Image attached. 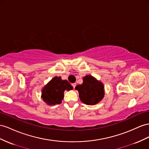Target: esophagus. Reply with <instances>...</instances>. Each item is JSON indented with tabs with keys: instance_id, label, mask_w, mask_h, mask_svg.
Masks as SVG:
<instances>
[{
	"instance_id": "34e87169",
	"label": "esophagus",
	"mask_w": 149,
	"mask_h": 149,
	"mask_svg": "<svg viewBox=\"0 0 149 149\" xmlns=\"http://www.w3.org/2000/svg\"><path fill=\"white\" fill-rule=\"evenodd\" d=\"M72 86H73V87H74V89H75V86H76V84H75V83H74V84H72Z\"/></svg>"
}]
</instances>
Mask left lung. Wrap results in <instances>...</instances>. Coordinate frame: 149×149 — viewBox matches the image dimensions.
<instances>
[{"mask_svg": "<svg viewBox=\"0 0 149 149\" xmlns=\"http://www.w3.org/2000/svg\"><path fill=\"white\" fill-rule=\"evenodd\" d=\"M104 85L92 75H87L83 78V83L77 85L75 89L79 91L81 101L87 105H94L100 102L104 96Z\"/></svg>", "mask_w": 149, "mask_h": 149, "instance_id": "obj_1", "label": "left lung"}]
</instances>
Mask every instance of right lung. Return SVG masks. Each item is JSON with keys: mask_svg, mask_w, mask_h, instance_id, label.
I'll use <instances>...</instances> for the list:
<instances>
[{"mask_svg": "<svg viewBox=\"0 0 149 149\" xmlns=\"http://www.w3.org/2000/svg\"><path fill=\"white\" fill-rule=\"evenodd\" d=\"M71 89H73V87L67 80L55 77L42 89L41 97L48 105L59 104L63 99L64 91Z\"/></svg>", "mask_w": 149, "mask_h": 149, "instance_id": "obj_1", "label": "right lung"}]
</instances>
